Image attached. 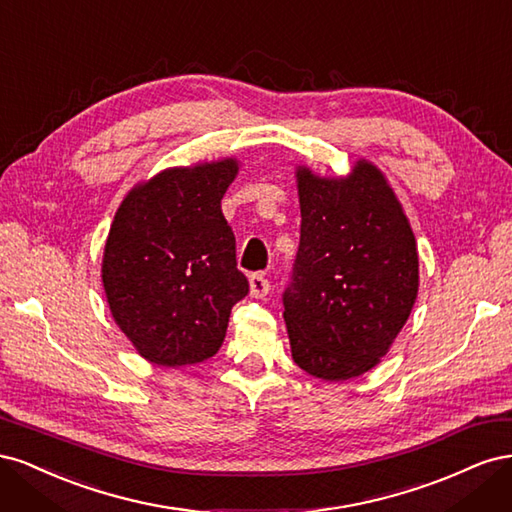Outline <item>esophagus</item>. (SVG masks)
Wrapping results in <instances>:
<instances>
[{
  "mask_svg": "<svg viewBox=\"0 0 512 512\" xmlns=\"http://www.w3.org/2000/svg\"><path fill=\"white\" fill-rule=\"evenodd\" d=\"M269 288H271V284H269L265 275H262V273H252L250 275V294H252V297H256V299L265 297Z\"/></svg>",
  "mask_w": 512,
  "mask_h": 512,
  "instance_id": "1",
  "label": "esophagus"
}]
</instances>
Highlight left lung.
<instances>
[{
  "mask_svg": "<svg viewBox=\"0 0 512 512\" xmlns=\"http://www.w3.org/2000/svg\"><path fill=\"white\" fill-rule=\"evenodd\" d=\"M301 241L284 320L309 376L350 380L376 367L412 312L416 239L391 185L359 160L346 179L297 168Z\"/></svg>",
  "mask_w": 512,
  "mask_h": 512,
  "instance_id": "obj_1",
  "label": "left lung"
}]
</instances>
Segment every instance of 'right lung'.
I'll list each match as a JSON object with an SVG mask.
<instances>
[{
  "label": "right lung",
  "mask_w": 512,
  "mask_h": 512,
  "mask_svg": "<svg viewBox=\"0 0 512 512\" xmlns=\"http://www.w3.org/2000/svg\"><path fill=\"white\" fill-rule=\"evenodd\" d=\"M235 158L166 168L123 198L104 245L102 282L117 327L164 367L220 350L230 309L250 284L237 269L222 198Z\"/></svg>",
  "instance_id": "right-lung-1"
}]
</instances>
